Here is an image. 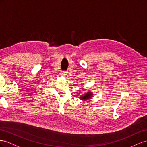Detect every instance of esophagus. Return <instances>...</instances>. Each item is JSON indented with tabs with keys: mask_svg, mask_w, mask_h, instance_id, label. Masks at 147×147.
I'll return each instance as SVG.
<instances>
[{
	"mask_svg": "<svg viewBox=\"0 0 147 147\" xmlns=\"http://www.w3.org/2000/svg\"><path fill=\"white\" fill-rule=\"evenodd\" d=\"M68 72H67L66 71H62L61 72V74H62V75L63 76H65V78H67L68 77V73H67Z\"/></svg>",
	"mask_w": 147,
	"mask_h": 147,
	"instance_id": "esophagus-1",
	"label": "esophagus"
}]
</instances>
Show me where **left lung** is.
<instances>
[{
  "instance_id": "8db88e82",
  "label": "left lung",
  "mask_w": 147,
  "mask_h": 147,
  "mask_svg": "<svg viewBox=\"0 0 147 147\" xmlns=\"http://www.w3.org/2000/svg\"><path fill=\"white\" fill-rule=\"evenodd\" d=\"M90 95H91V94H90L89 92H88V93L86 94L85 95H84V96H82V97H81V98L82 100H87V99L90 98Z\"/></svg>"
}]
</instances>
